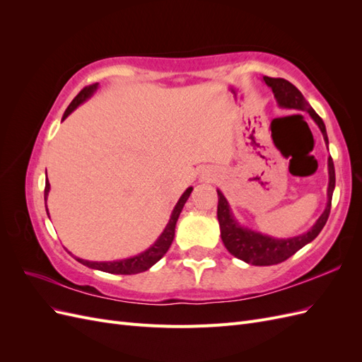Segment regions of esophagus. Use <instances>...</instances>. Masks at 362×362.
Returning <instances> with one entry per match:
<instances>
[{
  "mask_svg": "<svg viewBox=\"0 0 362 362\" xmlns=\"http://www.w3.org/2000/svg\"><path fill=\"white\" fill-rule=\"evenodd\" d=\"M201 180H202V181H213V180H214V175L210 173L208 170H205V172H202V175H201Z\"/></svg>",
  "mask_w": 362,
  "mask_h": 362,
  "instance_id": "esophagus-1",
  "label": "esophagus"
}]
</instances>
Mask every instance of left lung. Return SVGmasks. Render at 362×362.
<instances>
[{"label":"left lung","instance_id":"1","mask_svg":"<svg viewBox=\"0 0 362 362\" xmlns=\"http://www.w3.org/2000/svg\"><path fill=\"white\" fill-rule=\"evenodd\" d=\"M264 81L275 95V100L281 108H288V110H299L308 113L317 127L320 128L325 144L329 145L326 134V127L322 117L314 112V108L305 100L303 95L298 87L293 86L290 81L284 78H272V76H262ZM327 172H329V184H327V202L325 211L317 218L315 223L308 229V231L288 237V238H278L267 234L254 231L247 226H242L237 218L234 217L231 206H229L226 198L221 190H217L218 204H217V221L221 226V235L225 247L229 250V254L235 258L242 259L252 266H272L278 262L286 261L296 252L302 249L305 245L311 243L313 240L320 234L323 226L326 225L327 217L331 213V202L332 193L335 189V169L334 161L329 157L327 158Z\"/></svg>","mask_w":362,"mask_h":362}]
</instances>
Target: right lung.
<instances>
[{
    "mask_svg": "<svg viewBox=\"0 0 362 362\" xmlns=\"http://www.w3.org/2000/svg\"><path fill=\"white\" fill-rule=\"evenodd\" d=\"M98 86H100V84L95 83L92 86L84 87V89L74 98L72 103L66 108V112H64L62 120L66 119L75 110L76 107L81 105L83 103L89 100V98L96 92ZM49 189H51L49 181L47 178V181H45V206H47V198H48ZM192 190H193V187H189L181 194V198L178 199L177 205H175V208H173V211L170 214V218H169L166 228L163 229V233L156 240V243L152 245L151 247H148L146 250L140 252L139 255L129 257V258H125V259H117V261H87V259L76 258V257H75V259L81 262V264L90 267V269L107 272V273H115V275H136V273H141V272L151 269L169 250V247L173 242V237H175V226H177V221H178L181 211H182L184 204L187 202V199H189ZM47 213H48V208H47ZM48 217H49V213H48ZM69 254H71V252H69Z\"/></svg>",
    "mask_w": 362,
    "mask_h": 362,
    "instance_id": "1",
    "label": "right lung"
}]
</instances>
